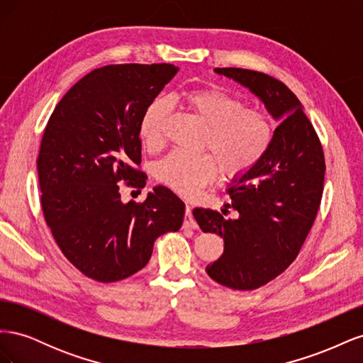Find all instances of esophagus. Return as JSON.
I'll list each match as a JSON object with an SVG mask.
<instances>
[{
  "mask_svg": "<svg viewBox=\"0 0 363 363\" xmlns=\"http://www.w3.org/2000/svg\"><path fill=\"white\" fill-rule=\"evenodd\" d=\"M183 225L186 228H196V227H199V225H196V221L194 219V216H192V211H191L189 206H186V215H184Z\"/></svg>",
  "mask_w": 363,
  "mask_h": 363,
  "instance_id": "34e87169",
  "label": "esophagus"
}]
</instances>
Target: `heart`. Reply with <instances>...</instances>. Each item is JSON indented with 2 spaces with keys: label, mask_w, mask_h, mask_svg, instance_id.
<instances>
[{
  "label": "heart",
  "mask_w": 363,
  "mask_h": 363,
  "mask_svg": "<svg viewBox=\"0 0 363 363\" xmlns=\"http://www.w3.org/2000/svg\"><path fill=\"white\" fill-rule=\"evenodd\" d=\"M171 101L182 104L206 127L201 148L208 152L186 155L172 151L156 164V177L182 195H194L212 182L218 168L225 179L251 171L267 156L274 140L271 118L256 108H245L238 98L212 87H194L175 94ZM167 104L151 103L140 119L139 135L148 148L162 144Z\"/></svg>",
  "instance_id": "1"
}]
</instances>
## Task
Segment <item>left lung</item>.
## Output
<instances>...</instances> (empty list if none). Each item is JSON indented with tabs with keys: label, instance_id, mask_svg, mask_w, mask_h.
<instances>
[{
	"label": "left lung",
	"instance_id": "8db88e82",
	"mask_svg": "<svg viewBox=\"0 0 363 363\" xmlns=\"http://www.w3.org/2000/svg\"><path fill=\"white\" fill-rule=\"evenodd\" d=\"M215 72L247 87L279 123L267 156L232 180L228 195L238 216L224 218L201 207L192 211L204 233L224 239L223 256L206 267L208 277L251 291L276 279L298 256L320 208L325 163L315 128L286 84L250 69Z\"/></svg>",
	"mask_w": 363,
	"mask_h": 363
}]
</instances>
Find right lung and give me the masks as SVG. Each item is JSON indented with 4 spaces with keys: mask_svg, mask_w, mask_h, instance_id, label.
<instances>
[{
    "mask_svg": "<svg viewBox=\"0 0 363 363\" xmlns=\"http://www.w3.org/2000/svg\"><path fill=\"white\" fill-rule=\"evenodd\" d=\"M179 68L108 65L77 82L54 108L38 157L43 216L84 276L111 283L144 268L155 240L183 224L184 203L155 186L144 203L121 200L119 182L144 188L139 125Z\"/></svg>",
    "mask_w": 363,
    "mask_h": 363,
    "instance_id": "1",
    "label": "right lung"
}]
</instances>
